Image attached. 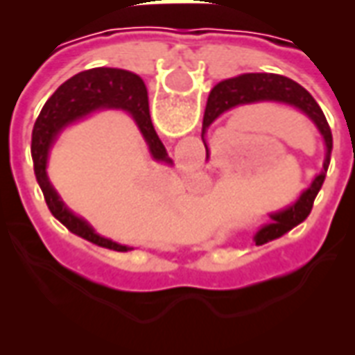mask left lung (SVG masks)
<instances>
[{
  "mask_svg": "<svg viewBox=\"0 0 355 355\" xmlns=\"http://www.w3.org/2000/svg\"><path fill=\"white\" fill-rule=\"evenodd\" d=\"M261 101L285 102V104H291L300 112H304L306 116L318 125V129L323 135L325 146H327V155H325L321 173L313 178L312 186L298 198L297 203L282 211V213L270 215V223L257 232V236H254L257 245H264L268 241L282 238L283 234H287L295 226L304 223L306 216L310 215V211H312L315 196L323 186V180H325V175H327L329 169V162H331V152H333L331 127H329L320 104L313 101L312 94L308 93L302 85H298L297 81L289 80L285 76H277V73H243V76H238V78L220 81L209 93L205 116H203V129L213 123L216 117L226 110Z\"/></svg>",
  "mask_w": 355,
  "mask_h": 355,
  "instance_id": "obj_1",
  "label": "left lung"
}]
</instances>
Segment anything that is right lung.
I'll use <instances>...</instances> for the list:
<instances>
[{"mask_svg":"<svg viewBox=\"0 0 355 355\" xmlns=\"http://www.w3.org/2000/svg\"><path fill=\"white\" fill-rule=\"evenodd\" d=\"M98 108H123L131 112L135 121L139 123L140 131L146 139L148 146L152 150L155 159H167V152L163 148L162 140L155 135L154 125L150 119L148 110V91L144 81L137 73L117 68H94L73 76L72 80L62 83L55 91L49 101L45 102L42 114L37 117L32 131V159H34V173L37 184L42 188L43 198L47 207L68 230L87 239L98 247H106L112 251H129V247L117 245L116 241L101 238L94 234L93 228L85 220L72 215L64 203L58 200L57 192L47 180L45 167H47V155L53 140L64 125L72 123L80 117L87 116L93 110Z\"/></svg>","mask_w":355,"mask_h":355,"instance_id":"right-lung-1","label":"right lung"}]
</instances>
